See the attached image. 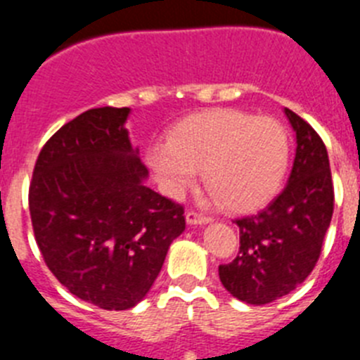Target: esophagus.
<instances>
[{
	"label": "esophagus",
	"instance_id": "esophagus-1",
	"mask_svg": "<svg viewBox=\"0 0 360 360\" xmlns=\"http://www.w3.org/2000/svg\"><path fill=\"white\" fill-rule=\"evenodd\" d=\"M186 219H187V224L191 225H203V224H209L212 218L207 214H202V212L198 211H187Z\"/></svg>",
	"mask_w": 360,
	"mask_h": 360
}]
</instances>
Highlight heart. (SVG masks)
<instances>
[{
    "mask_svg": "<svg viewBox=\"0 0 360 360\" xmlns=\"http://www.w3.org/2000/svg\"><path fill=\"white\" fill-rule=\"evenodd\" d=\"M148 162L169 195H182L203 171L205 187L221 207L249 212L281 189L290 136L272 117L216 108L176 124L167 144L149 148Z\"/></svg>",
    "mask_w": 360,
    "mask_h": 360,
    "instance_id": "1",
    "label": "heart"
}]
</instances>
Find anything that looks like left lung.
I'll return each mask as SVG.
<instances>
[{"label": "left lung", "instance_id": "left-lung-1", "mask_svg": "<svg viewBox=\"0 0 360 360\" xmlns=\"http://www.w3.org/2000/svg\"><path fill=\"white\" fill-rule=\"evenodd\" d=\"M295 158L287 187L257 214L234 219L240 250L219 265V281L249 304L272 303L310 276L333 214V182L323 139L294 111Z\"/></svg>", "mask_w": 360, "mask_h": 360}]
</instances>
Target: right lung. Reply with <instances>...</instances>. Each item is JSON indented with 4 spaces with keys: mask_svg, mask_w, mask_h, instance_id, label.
Instances as JSON below:
<instances>
[{
    "mask_svg": "<svg viewBox=\"0 0 360 360\" xmlns=\"http://www.w3.org/2000/svg\"><path fill=\"white\" fill-rule=\"evenodd\" d=\"M129 108H94L43 146L28 189L32 229L63 287L104 310L144 299L184 207L144 186L148 167L131 148Z\"/></svg>",
    "mask_w": 360,
    "mask_h": 360,
    "instance_id": "right-lung-1",
    "label": "right lung"
}]
</instances>
